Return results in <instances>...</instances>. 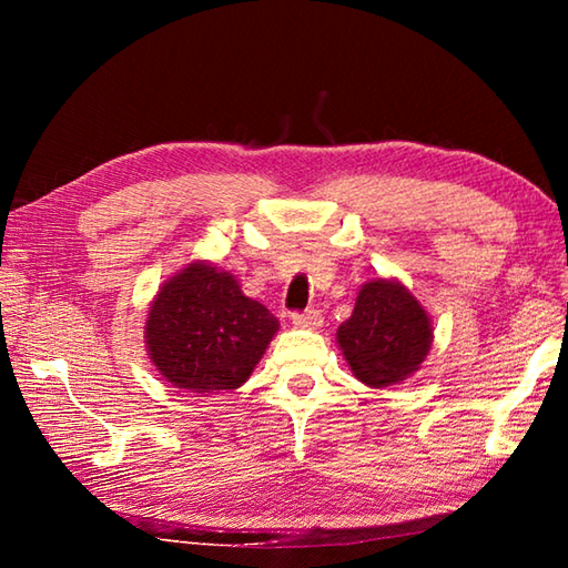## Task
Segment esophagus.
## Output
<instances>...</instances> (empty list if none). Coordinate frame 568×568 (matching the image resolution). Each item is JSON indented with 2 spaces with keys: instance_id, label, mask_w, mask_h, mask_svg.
<instances>
[{
  "instance_id": "1",
  "label": "esophagus",
  "mask_w": 568,
  "mask_h": 568,
  "mask_svg": "<svg viewBox=\"0 0 568 568\" xmlns=\"http://www.w3.org/2000/svg\"><path fill=\"white\" fill-rule=\"evenodd\" d=\"M293 324L295 327H305V329H317L322 327V312L320 310H305V312H293Z\"/></svg>"
}]
</instances>
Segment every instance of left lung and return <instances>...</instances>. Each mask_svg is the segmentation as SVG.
I'll use <instances>...</instances> for the list:
<instances>
[{"instance_id":"1","label":"left lung","mask_w":568,"mask_h":568,"mask_svg":"<svg viewBox=\"0 0 568 568\" xmlns=\"http://www.w3.org/2000/svg\"><path fill=\"white\" fill-rule=\"evenodd\" d=\"M336 339L354 376L371 388H385L419 368L432 344V324L400 283L378 277L361 287L354 315Z\"/></svg>"}]
</instances>
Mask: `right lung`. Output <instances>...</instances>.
I'll list each match as a JSON object with an SVG mask.
<instances>
[{"mask_svg": "<svg viewBox=\"0 0 568 568\" xmlns=\"http://www.w3.org/2000/svg\"><path fill=\"white\" fill-rule=\"evenodd\" d=\"M275 332L277 320L241 293L234 275L190 263L155 295L146 344L168 383L214 393L246 383Z\"/></svg>", "mask_w": 568, "mask_h": 568, "instance_id": "add662e5", "label": "right lung"}]
</instances>
